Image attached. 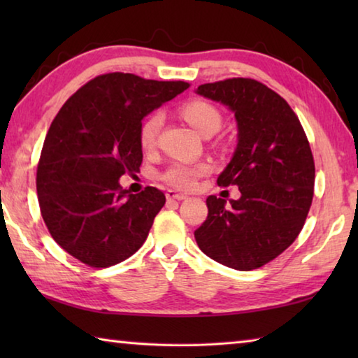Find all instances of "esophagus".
Here are the masks:
<instances>
[{"label":"esophagus","instance_id":"34e87169","mask_svg":"<svg viewBox=\"0 0 358 358\" xmlns=\"http://www.w3.org/2000/svg\"><path fill=\"white\" fill-rule=\"evenodd\" d=\"M166 197H167V201H185V199H187L186 194H181V192H177L173 189H169L166 192Z\"/></svg>","mask_w":358,"mask_h":358}]
</instances>
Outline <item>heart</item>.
Wrapping results in <instances>:
<instances>
[{"label": "heart", "instance_id": "1", "mask_svg": "<svg viewBox=\"0 0 358 358\" xmlns=\"http://www.w3.org/2000/svg\"><path fill=\"white\" fill-rule=\"evenodd\" d=\"M181 112H183V117L187 123L201 136H205L207 132H216L221 128V113L208 102L192 101L189 104H186ZM162 121H164V117H162L161 112L151 113L143 121L141 126V143L143 148L153 147L157 134H159ZM208 171V164H183V162H178V164L169 167L164 175H162V178H164L166 183L180 187V189H191L196 185L197 178L202 177Z\"/></svg>", "mask_w": 358, "mask_h": 358}]
</instances>
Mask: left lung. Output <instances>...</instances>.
<instances>
[{"label": "left lung", "instance_id": "obj_1", "mask_svg": "<svg viewBox=\"0 0 358 358\" xmlns=\"http://www.w3.org/2000/svg\"><path fill=\"white\" fill-rule=\"evenodd\" d=\"M197 94L226 106L237 121V148L217 185H237L229 203L208 196L194 232L201 251L234 270L259 268L299 237L314 192V159L292 108L251 78L205 83Z\"/></svg>", "mask_w": 358, "mask_h": 358}]
</instances>
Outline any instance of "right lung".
<instances>
[{
  "label": "right lung",
  "mask_w": 358,
  "mask_h": 358,
  "mask_svg": "<svg viewBox=\"0 0 358 358\" xmlns=\"http://www.w3.org/2000/svg\"><path fill=\"white\" fill-rule=\"evenodd\" d=\"M189 88L112 72L90 80L53 120L38 166V199L53 240L90 266L131 257L147 240L164 192L131 194L121 175L142 164L143 118Z\"/></svg>",
  "instance_id": "add662e5"
}]
</instances>
